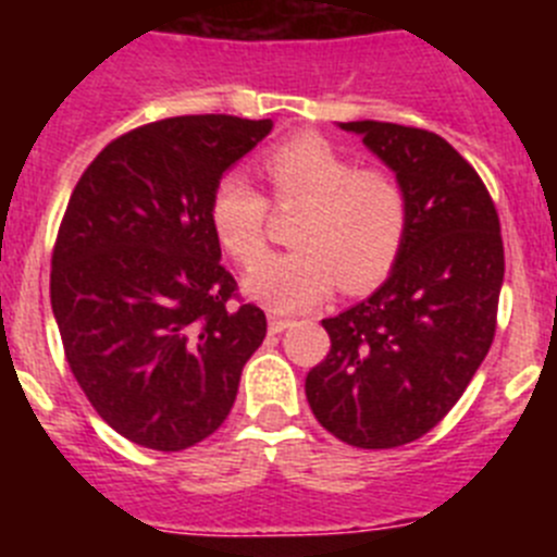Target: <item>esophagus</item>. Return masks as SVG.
<instances>
[{
    "label": "esophagus",
    "mask_w": 557,
    "mask_h": 557,
    "mask_svg": "<svg viewBox=\"0 0 557 557\" xmlns=\"http://www.w3.org/2000/svg\"><path fill=\"white\" fill-rule=\"evenodd\" d=\"M268 326H270V332H273V334H282L284 329L293 326V318L273 312V314H268Z\"/></svg>",
    "instance_id": "esophagus-1"
}]
</instances>
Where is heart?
I'll return each mask as SVG.
<instances>
[{
    "label": "heart",
    "instance_id": "b5f03b06",
    "mask_svg": "<svg viewBox=\"0 0 557 557\" xmlns=\"http://www.w3.org/2000/svg\"><path fill=\"white\" fill-rule=\"evenodd\" d=\"M262 170L275 203L307 206L289 253L268 256V198L243 175H225L211 191L209 218L220 245L239 264H252L245 293L275 312L321 301L339 282L359 293L396 268L410 234V195L379 166L351 156L318 133H304L264 156Z\"/></svg>",
    "mask_w": 557,
    "mask_h": 557
}]
</instances>
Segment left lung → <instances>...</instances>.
Instances as JSON below:
<instances>
[{
  "label": "left lung",
  "mask_w": 557,
  "mask_h": 557,
  "mask_svg": "<svg viewBox=\"0 0 557 557\" xmlns=\"http://www.w3.org/2000/svg\"><path fill=\"white\" fill-rule=\"evenodd\" d=\"M339 127L405 184L410 234L385 284L323 321L332 348L307 373V401L343 444L393 449L457 405L494 343L499 214L474 166L437 133L373 120Z\"/></svg>",
  "instance_id": "1"
}]
</instances>
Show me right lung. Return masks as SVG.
Segmentation results:
<instances>
[{
  "instance_id": "right-lung-1",
  "label": "right lung",
  "mask_w": 557,
  "mask_h": 557,
  "mask_svg": "<svg viewBox=\"0 0 557 557\" xmlns=\"http://www.w3.org/2000/svg\"><path fill=\"white\" fill-rule=\"evenodd\" d=\"M270 131L225 113L150 122L113 139L69 198L49 273L66 362L97 416L145 449L220 430L268 334L220 264L209 203Z\"/></svg>"
}]
</instances>
